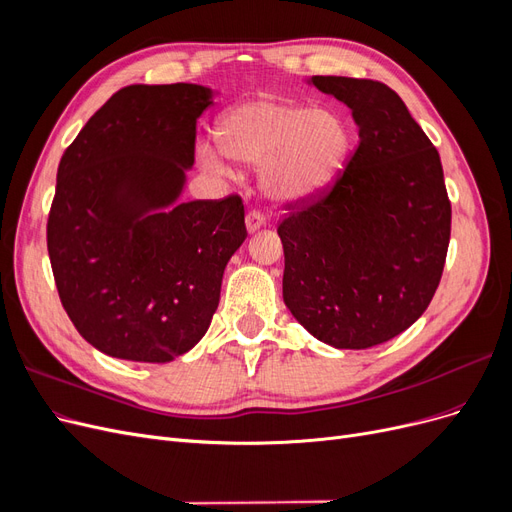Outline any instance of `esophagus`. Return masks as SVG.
I'll return each instance as SVG.
<instances>
[{"instance_id":"obj_1","label":"esophagus","mask_w":512,"mask_h":512,"mask_svg":"<svg viewBox=\"0 0 512 512\" xmlns=\"http://www.w3.org/2000/svg\"><path fill=\"white\" fill-rule=\"evenodd\" d=\"M245 226H247V232H256L265 226V218H262L260 211H250L245 215Z\"/></svg>"}]
</instances>
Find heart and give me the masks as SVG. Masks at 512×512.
<instances>
[{
    "instance_id": "b5f03b06",
    "label": "heart",
    "mask_w": 512,
    "mask_h": 512,
    "mask_svg": "<svg viewBox=\"0 0 512 512\" xmlns=\"http://www.w3.org/2000/svg\"><path fill=\"white\" fill-rule=\"evenodd\" d=\"M213 136L226 158L262 166V190L282 205L320 196L342 173L352 149L350 126L339 113L273 98L228 108L215 123ZM205 160L222 166L211 151Z\"/></svg>"
}]
</instances>
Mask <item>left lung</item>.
Here are the masks:
<instances>
[{"instance_id": "8db88e82", "label": "left lung", "mask_w": 512, "mask_h": 512, "mask_svg": "<svg viewBox=\"0 0 512 512\" xmlns=\"http://www.w3.org/2000/svg\"><path fill=\"white\" fill-rule=\"evenodd\" d=\"M344 102L359 147L329 192L286 205L284 303L320 342L363 350L414 324L440 284L451 200L438 149L391 87L312 76Z\"/></svg>"}]
</instances>
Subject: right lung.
Returning <instances> with one entry per match:
<instances>
[{
  "instance_id": "obj_1",
  "label": "right lung",
  "mask_w": 512,
  "mask_h": 512,
  "mask_svg": "<svg viewBox=\"0 0 512 512\" xmlns=\"http://www.w3.org/2000/svg\"><path fill=\"white\" fill-rule=\"evenodd\" d=\"M211 89H119L64 151L46 224L61 305L87 342L123 361L194 348L247 237L241 196L179 203Z\"/></svg>"
}]
</instances>
